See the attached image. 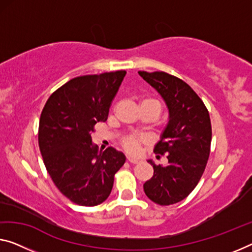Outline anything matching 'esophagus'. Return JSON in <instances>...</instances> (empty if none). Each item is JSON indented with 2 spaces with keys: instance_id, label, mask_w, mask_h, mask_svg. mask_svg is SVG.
I'll use <instances>...</instances> for the list:
<instances>
[{
  "instance_id": "1",
  "label": "esophagus",
  "mask_w": 252,
  "mask_h": 252,
  "mask_svg": "<svg viewBox=\"0 0 252 252\" xmlns=\"http://www.w3.org/2000/svg\"><path fill=\"white\" fill-rule=\"evenodd\" d=\"M127 160H128V162H129V163H131V164H137V163H139V160H138V158H127Z\"/></svg>"
}]
</instances>
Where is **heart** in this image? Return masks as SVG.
I'll list each match as a JSON object with an SVG mask.
<instances>
[{"instance_id": "1", "label": "heart", "mask_w": 252, "mask_h": 252, "mask_svg": "<svg viewBox=\"0 0 252 252\" xmlns=\"http://www.w3.org/2000/svg\"><path fill=\"white\" fill-rule=\"evenodd\" d=\"M142 104H152V106H156L161 110V104L158 100L146 99L144 101H142L141 106ZM146 141H148V139L144 136H138V135H126L125 137L122 138V146L126 152H128L130 154H136L139 150V146L146 143Z\"/></svg>"}]
</instances>
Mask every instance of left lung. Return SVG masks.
I'll return each mask as SVG.
<instances>
[{
  "label": "left lung",
  "instance_id": "1",
  "mask_svg": "<svg viewBox=\"0 0 252 252\" xmlns=\"http://www.w3.org/2000/svg\"><path fill=\"white\" fill-rule=\"evenodd\" d=\"M138 74L160 94L169 110V122L154 146L157 158L165 154L168 164L149 160L154 173L143 186L152 202L166 206L185 199L202 178L211 151V118L202 99L179 77L165 72Z\"/></svg>",
  "mask_w": 252,
  "mask_h": 252
}]
</instances>
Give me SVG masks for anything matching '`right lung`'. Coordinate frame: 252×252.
<instances>
[{"label": "right lung", "mask_w": 252, "mask_h": 252, "mask_svg": "<svg viewBox=\"0 0 252 252\" xmlns=\"http://www.w3.org/2000/svg\"><path fill=\"white\" fill-rule=\"evenodd\" d=\"M126 71L83 75L54 92L41 111L38 142L47 172L74 204L95 206L109 197L126 158L114 148L98 152L92 131L106 122Z\"/></svg>", "instance_id": "1"}]
</instances>
